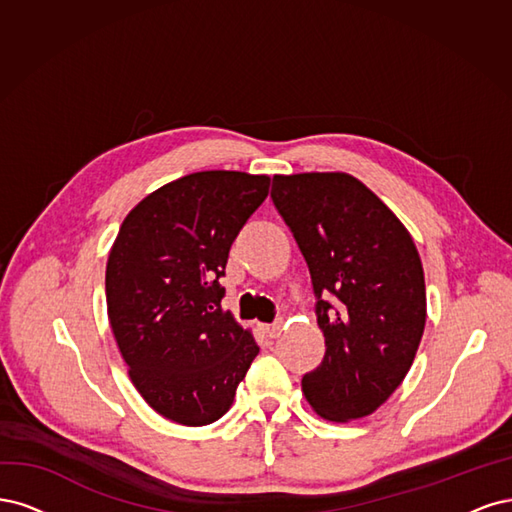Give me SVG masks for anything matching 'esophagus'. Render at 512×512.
<instances>
[{"instance_id": "esophagus-1", "label": "esophagus", "mask_w": 512, "mask_h": 512, "mask_svg": "<svg viewBox=\"0 0 512 512\" xmlns=\"http://www.w3.org/2000/svg\"><path fill=\"white\" fill-rule=\"evenodd\" d=\"M261 332L266 334L268 338H278L280 332H283V323H272V325H261Z\"/></svg>"}]
</instances>
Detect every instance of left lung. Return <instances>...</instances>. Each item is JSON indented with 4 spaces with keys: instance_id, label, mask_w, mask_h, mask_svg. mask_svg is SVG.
I'll use <instances>...</instances> for the list:
<instances>
[{
    "instance_id": "1",
    "label": "left lung",
    "mask_w": 512,
    "mask_h": 512,
    "mask_svg": "<svg viewBox=\"0 0 512 512\" xmlns=\"http://www.w3.org/2000/svg\"><path fill=\"white\" fill-rule=\"evenodd\" d=\"M272 202L293 232L317 293L325 357L302 391L319 417H368L415 361L427 302L421 257L404 223L346 172L276 174ZM332 292L337 306L322 298Z\"/></svg>"
}]
</instances>
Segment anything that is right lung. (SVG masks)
<instances>
[{
	"label": "right lung",
	"mask_w": 512,
	"mask_h": 512,
	"mask_svg": "<svg viewBox=\"0 0 512 512\" xmlns=\"http://www.w3.org/2000/svg\"><path fill=\"white\" fill-rule=\"evenodd\" d=\"M270 176L187 174L125 217L106 263V306L131 383L180 425L221 419L259 346L221 308L229 246L263 204Z\"/></svg>",
	"instance_id": "right-lung-1"
}]
</instances>
